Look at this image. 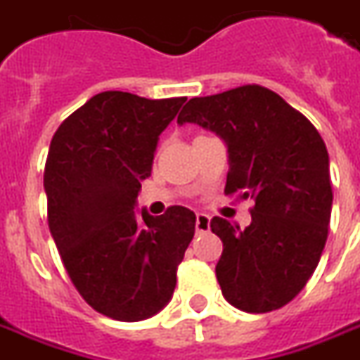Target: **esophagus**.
Segmentation results:
<instances>
[{
  "instance_id": "esophagus-1",
  "label": "esophagus",
  "mask_w": 360,
  "mask_h": 360,
  "mask_svg": "<svg viewBox=\"0 0 360 360\" xmlns=\"http://www.w3.org/2000/svg\"><path fill=\"white\" fill-rule=\"evenodd\" d=\"M210 227V216L208 214H197L195 216V229L197 233H205Z\"/></svg>"
}]
</instances>
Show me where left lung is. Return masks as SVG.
Masks as SVG:
<instances>
[{"label": "left lung", "mask_w": 360, "mask_h": 360, "mask_svg": "<svg viewBox=\"0 0 360 360\" xmlns=\"http://www.w3.org/2000/svg\"><path fill=\"white\" fill-rule=\"evenodd\" d=\"M186 122L227 142L225 195L255 202L246 229L210 219L224 242L216 264L221 293L242 311L278 310L304 289L327 242V146L304 114L259 84L189 99L178 114V124Z\"/></svg>", "instance_id": "1"}]
</instances>
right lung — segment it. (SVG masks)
<instances>
[{
    "instance_id": "right-lung-1",
    "label": "right lung",
    "mask_w": 360,
    "mask_h": 360,
    "mask_svg": "<svg viewBox=\"0 0 360 360\" xmlns=\"http://www.w3.org/2000/svg\"><path fill=\"white\" fill-rule=\"evenodd\" d=\"M186 97L103 91L61 122L44 165L49 227L80 297L116 321H142L171 300L195 214H135L161 131Z\"/></svg>"
}]
</instances>
